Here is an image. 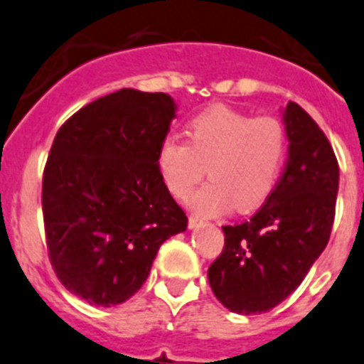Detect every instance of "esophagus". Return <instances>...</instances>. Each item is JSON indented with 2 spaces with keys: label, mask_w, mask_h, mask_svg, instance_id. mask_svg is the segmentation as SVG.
<instances>
[{
  "label": "esophagus",
  "mask_w": 364,
  "mask_h": 364,
  "mask_svg": "<svg viewBox=\"0 0 364 364\" xmlns=\"http://www.w3.org/2000/svg\"><path fill=\"white\" fill-rule=\"evenodd\" d=\"M201 224H203V218H200V216H191V218H188V228L191 229L200 228Z\"/></svg>",
  "instance_id": "esophagus-1"
}]
</instances>
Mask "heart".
Instances as JSON below:
<instances>
[{
    "instance_id": "1",
    "label": "heart",
    "mask_w": 364,
    "mask_h": 364,
    "mask_svg": "<svg viewBox=\"0 0 364 364\" xmlns=\"http://www.w3.org/2000/svg\"><path fill=\"white\" fill-rule=\"evenodd\" d=\"M287 157L285 127L274 116H255L229 107H210L187 125V142L166 136L159 144L157 168L177 200L192 196V209L216 216L235 205L252 210L276 188Z\"/></svg>"
}]
</instances>
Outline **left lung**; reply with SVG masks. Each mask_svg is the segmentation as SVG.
I'll use <instances>...</instances> for the list:
<instances>
[{"instance_id":"8db88e82","label":"left lung","mask_w":364,"mask_h":364,"mask_svg":"<svg viewBox=\"0 0 364 364\" xmlns=\"http://www.w3.org/2000/svg\"><path fill=\"white\" fill-rule=\"evenodd\" d=\"M283 120L289 159L276 188L248 222L222 228L224 250L207 272L218 301L233 313L274 309L304 281L331 235L335 151L298 103L289 102Z\"/></svg>"}]
</instances>
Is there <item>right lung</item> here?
<instances>
[{"mask_svg": "<svg viewBox=\"0 0 364 364\" xmlns=\"http://www.w3.org/2000/svg\"><path fill=\"white\" fill-rule=\"evenodd\" d=\"M176 103L122 88L60 125L42 177L51 267L92 305L124 304L148 279L161 244L187 229L157 168Z\"/></svg>", "mask_w": 364, "mask_h": 364, "instance_id": "add662e5", "label": "right lung"}]
</instances>
